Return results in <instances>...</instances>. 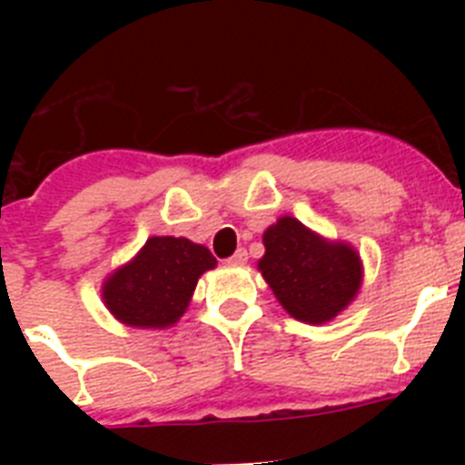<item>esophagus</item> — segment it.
<instances>
[{
  "instance_id": "1",
  "label": "esophagus",
  "mask_w": 465,
  "mask_h": 465,
  "mask_svg": "<svg viewBox=\"0 0 465 465\" xmlns=\"http://www.w3.org/2000/svg\"><path fill=\"white\" fill-rule=\"evenodd\" d=\"M246 261H249V253H246V249H237V252L228 258L230 265H244Z\"/></svg>"
}]
</instances>
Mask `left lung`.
Instances as JSON below:
<instances>
[{"label":"left lung","instance_id":"obj_1","mask_svg":"<svg viewBox=\"0 0 465 465\" xmlns=\"http://www.w3.org/2000/svg\"><path fill=\"white\" fill-rule=\"evenodd\" d=\"M262 244L258 270L298 322H331L359 293L361 261L351 246L331 244L291 216L270 225Z\"/></svg>","mask_w":465,"mask_h":465}]
</instances>
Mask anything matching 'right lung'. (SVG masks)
Here are the masks:
<instances>
[{"instance_id":"right-lung-1","label":"right lung","mask_w":465,"mask_h":465,"mask_svg":"<svg viewBox=\"0 0 465 465\" xmlns=\"http://www.w3.org/2000/svg\"><path fill=\"white\" fill-rule=\"evenodd\" d=\"M216 258L186 237H151L133 262L106 279L102 298L118 322L165 328L186 312L195 283Z\"/></svg>"}]
</instances>
